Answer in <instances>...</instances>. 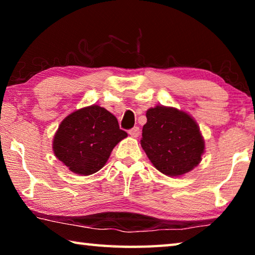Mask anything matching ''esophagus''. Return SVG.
<instances>
[{
	"mask_svg": "<svg viewBox=\"0 0 255 255\" xmlns=\"http://www.w3.org/2000/svg\"><path fill=\"white\" fill-rule=\"evenodd\" d=\"M128 132H129V135H130L131 137H135L136 138V137L139 136L140 130H139V128H138V127H133Z\"/></svg>",
	"mask_w": 255,
	"mask_h": 255,
	"instance_id": "34e87169",
	"label": "esophagus"
}]
</instances>
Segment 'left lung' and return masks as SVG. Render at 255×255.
<instances>
[{"label": "left lung", "mask_w": 255, "mask_h": 255, "mask_svg": "<svg viewBox=\"0 0 255 255\" xmlns=\"http://www.w3.org/2000/svg\"><path fill=\"white\" fill-rule=\"evenodd\" d=\"M140 145L163 174L180 176L201 161L205 141L191 116L175 108L157 106L146 112Z\"/></svg>", "instance_id": "8db88e82"}]
</instances>
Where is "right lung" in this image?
Listing matches in <instances>:
<instances>
[{
    "mask_svg": "<svg viewBox=\"0 0 255 255\" xmlns=\"http://www.w3.org/2000/svg\"><path fill=\"white\" fill-rule=\"evenodd\" d=\"M126 137L111 112L93 105L72 112L60 123L53 149L73 173L90 175L105 166L115 146Z\"/></svg>",
    "mask_w": 255,
    "mask_h": 255,
    "instance_id": "1",
    "label": "right lung"
}]
</instances>
